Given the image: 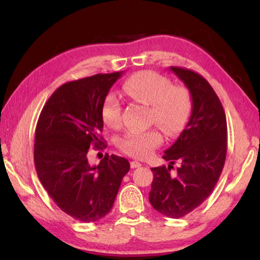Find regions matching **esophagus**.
<instances>
[{"instance_id": "1", "label": "esophagus", "mask_w": 260, "mask_h": 260, "mask_svg": "<svg viewBox=\"0 0 260 260\" xmlns=\"http://www.w3.org/2000/svg\"><path fill=\"white\" fill-rule=\"evenodd\" d=\"M141 165H142V164H141L140 161H136V160H132L131 161V167H132V169H136V167H140Z\"/></svg>"}]
</instances>
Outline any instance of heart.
Segmentation results:
<instances>
[{
    "label": "heart",
    "instance_id": "1",
    "mask_svg": "<svg viewBox=\"0 0 260 260\" xmlns=\"http://www.w3.org/2000/svg\"><path fill=\"white\" fill-rule=\"evenodd\" d=\"M122 90L129 98L150 104L151 122L159 125L167 135H174L182 128L190 112V96L183 86L171 85L160 74L152 71L139 72L127 79ZM121 101L114 93L105 96L101 116L110 127H118L121 122ZM162 135L159 129L129 128L118 140L121 151L135 158H146L160 146Z\"/></svg>",
    "mask_w": 260,
    "mask_h": 260
}]
</instances>
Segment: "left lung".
Listing matches in <instances>:
<instances>
[{"label": "left lung", "mask_w": 260, "mask_h": 260, "mask_svg": "<svg viewBox=\"0 0 260 260\" xmlns=\"http://www.w3.org/2000/svg\"><path fill=\"white\" fill-rule=\"evenodd\" d=\"M170 70L190 91L192 109L186 128L162 156L170 165L151 169L149 201L159 213L179 219L203 203L218 182L227 153V121L219 98L201 74ZM175 162L179 166L171 173Z\"/></svg>", "instance_id": "8db88e82"}]
</instances>
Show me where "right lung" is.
Instances as JSON below:
<instances>
[{
  "instance_id": "add662e5",
  "label": "right lung",
  "mask_w": 260,
  "mask_h": 260,
  "mask_svg": "<svg viewBox=\"0 0 260 260\" xmlns=\"http://www.w3.org/2000/svg\"><path fill=\"white\" fill-rule=\"evenodd\" d=\"M122 72L95 74L61 85L47 101L35 128L34 165L42 186L58 208L82 222L111 211L129 171L124 157L104 156L90 166L89 148L102 149L101 107Z\"/></svg>"
}]
</instances>
